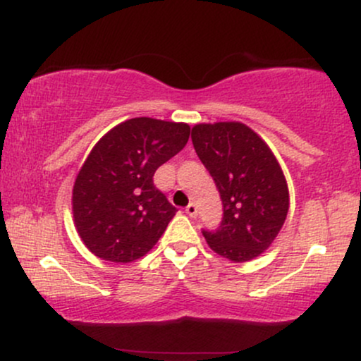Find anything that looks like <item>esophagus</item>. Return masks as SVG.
<instances>
[{"label": "esophagus", "mask_w": 361, "mask_h": 361, "mask_svg": "<svg viewBox=\"0 0 361 361\" xmlns=\"http://www.w3.org/2000/svg\"><path fill=\"white\" fill-rule=\"evenodd\" d=\"M185 212H186V215H188V217H197V214H198L197 205H195V204H188V205H186Z\"/></svg>", "instance_id": "obj_1"}]
</instances>
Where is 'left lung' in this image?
<instances>
[{
  "instance_id": "8db88e82",
  "label": "left lung",
  "mask_w": 361,
  "mask_h": 361,
  "mask_svg": "<svg viewBox=\"0 0 361 361\" xmlns=\"http://www.w3.org/2000/svg\"><path fill=\"white\" fill-rule=\"evenodd\" d=\"M192 142L224 207L217 231H202L207 244L234 263L255 259L271 246L288 214V186L279 161L241 122L197 123Z\"/></svg>"
}]
</instances>
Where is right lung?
I'll return each instance as SVG.
<instances>
[{"mask_svg": "<svg viewBox=\"0 0 361 361\" xmlns=\"http://www.w3.org/2000/svg\"><path fill=\"white\" fill-rule=\"evenodd\" d=\"M188 137V123L137 117L94 144L73 186L74 224L94 256L130 263L154 247L176 209L152 176Z\"/></svg>", "mask_w": 361, "mask_h": 361, "instance_id": "1", "label": "right lung"}]
</instances>
